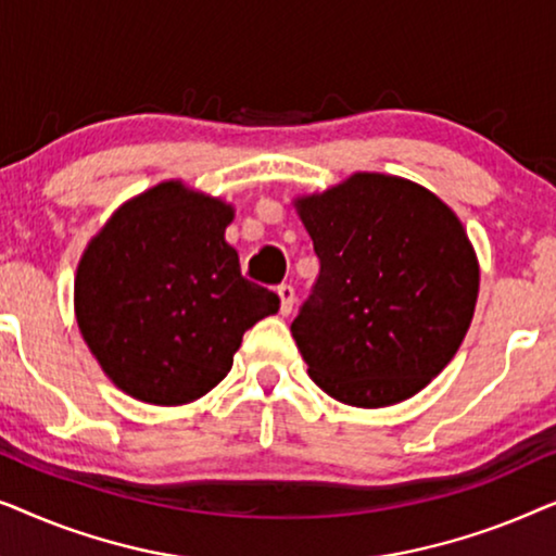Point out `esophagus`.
I'll return each instance as SVG.
<instances>
[{"label":"esophagus","mask_w":556,"mask_h":556,"mask_svg":"<svg viewBox=\"0 0 556 556\" xmlns=\"http://www.w3.org/2000/svg\"><path fill=\"white\" fill-rule=\"evenodd\" d=\"M278 299H280V314H283V316L291 314V311H293V303H295V291H293V286H288V283L278 286Z\"/></svg>","instance_id":"esophagus-1"}]
</instances>
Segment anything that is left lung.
Returning <instances> with one entry per match:
<instances>
[{
  "instance_id": "8db88e82",
  "label": "left lung",
  "mask_w": 556,
  "mask_h": 556,
  "mask_svg": "<svg viewBox=\"0 0 556 556\" xmlns=\"http://www.w3.org/2000/svg\"><path fill=\"white\" fill-rule=\"evenodd\" d=\"M321 263L291 331L333 400L387 407L447 367L478 299V257L430 189L356 172L293 202Z\"/></svg>"
}]
</instances>
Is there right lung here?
I'll return each mask as SVG.
<instances>
[{
	"label": "right lung",
	"instance_id": "1",
	"mask_svg": "<svg viewBox=\"0 0 556 556\" xmlns=\"http://www.w3.org/2000/svg\"><path fill=\"white\" fill-rule=\"evenodd\" d=\"M230 204L162 181L113 212L75 273V318L118 390L187 405L223 382L242 333L280 299L240 273Z\"/></svg>",
	"mask_w": 556,
	"mask_h": 556
}]
</instances>
